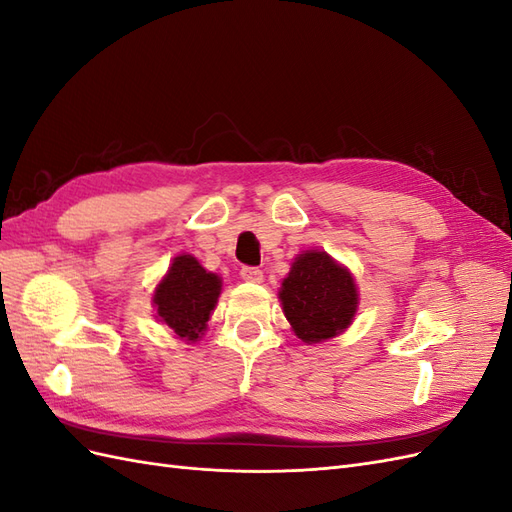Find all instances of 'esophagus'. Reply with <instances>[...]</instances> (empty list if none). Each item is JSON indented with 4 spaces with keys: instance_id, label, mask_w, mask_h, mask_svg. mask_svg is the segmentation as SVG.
Masks as SVG:
<instances>
[{
    "instance_id": "1",
    "label": "esophagus",
    "mask_w": 512,
    "mask_h": 512,
    "mask_svg": "<svg viewBox=\"0 0 512 512\" xmlns=\"http://www.w3.org/2000/svg\"><path fill=\"white\" fill-rule=\"evenodd\" d=\"M241 280H243V282H252V284H260L262 280H265V275H262L260 269L243 267V269H241Z\"/></svg>"
}]
</instances>
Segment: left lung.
I'll use <instances>...</instances> for the list:
<instances>
[{"instance_id": "8db88e82", "label": "left lung", "mask_w": 512, "mask_h": 512, "mask_svg": "<svg viewBox=\"0 0 512 512\" xmlns=\"http://www.w3.org/2000/svg\"><path fill=\"white\" fill-rule=\"evenodd\" d=\"M277 297L292 333L307 346L342 335L361 303L352 271L324 250L297 254Z\"/></svg>"}]
</instances>
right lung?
<instances>
[{
  "mask_svg": "<svg viewBox=\"0 0 512 512\" xmlns=\"http://www.w3.org/2000/svg\"><path fill=\"white\" fill-rule=\"evenodd\" d=\"M222 294V277L207 271L192 254H177L153 288L151 305L156 320L175 337L196 344L205 335Z\"/></svg>",
  "mask_w": 512,
  "mask_h": 512,
  "instance_id": "right-lung-1",
  "label": "right lung"
}]
</instances>
